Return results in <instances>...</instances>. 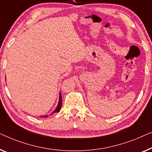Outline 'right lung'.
Listing matches in <instances>:
<instances>
[{
    "label": "right lung",
    "instance_id": "obj_1",
    "mask_svg": "<svg viewBox=\"0 0 152 152\" xmlns=\"http://www.w3.org/2000/svg\"><path fill=\"white\" fill-rule=\"evenodd\" d=\"M61 106H62V96H61V92H60L59 93V100H58V105L56 107V108L55 109V110L50 115V116L52 115V114H54V113L59 112L60 110H61ZM48 115H46V116H41L42 118H45V117H48Z\"/></svg>",
    "mask_w": 152,
    "mask_h": 152
}]
</instances>
